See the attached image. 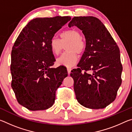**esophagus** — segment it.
<instances>
[{
    "label": "esophagus",
    "mask_w": 132,
    "mask_h": 132,
    "mask_svg": "<svg viewBox=\"0 0 132 132\" xmlns=\"http://www.w3.org/2000/svg\"><path fill=\"white\" fill-rule=\"evenodd\" d=\"M67 70H68V74H70L71 70V68H67Z\"/></svg>",
    "instance_id": "1"
}]
</instances>
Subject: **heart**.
<instances>
[{
	"mask_svg": "<svg viewBox=\"0 0 132 132\" xmlns=\"http://www.w3.org/2000/svg\"><path fill=\"white\" fill-rule=\"evenodd\" d=\"M60 39L56 37L51 38L50 41V50L53 54L57 55L65 46L67 51L64 52L56 60L58 65L71 67L77 63L78 54L84 52L86 44L81 38V34L75 29H70L62 32L59 34Z\"/></svg>",
	"mask_w": 132,
	"mask_h": 132,
	"instance_id": "heart-1",
	"label": "heart"
}]
</instances>
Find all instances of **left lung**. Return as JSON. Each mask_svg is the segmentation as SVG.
<instances>
[{
  "label": "left lung",
  "mask_w": 132,
  "mask_h": 132,
  "mask_svg": "<svg viewBox=\"0 0 132 132\" xmlns=\"http://www.w3.org/2000/svg\"><path fill=\"white\" fill-rule=\"evenodd\" d=\"M68 26L82 30L86 41L78 68L70 73L77 101L86 108H105L115 100L122 83L119 48L103 23L95 17H75Z\"/></svg>",
  "instance_id": "8db88e82"
}]
</instances>
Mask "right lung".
<instances>
[{
  "instance_id": "obj_1",
  "label": "right lung",
  "mask_w": 132,
  "mask_h": 132,
  "mask_svg": "<svg viewBox=\"0 0 132 132\" xmlns=\"http://www.w3.org/2000/svg\"><path fill=\"white\" fill-rule=\"evenodd\" d=\"M69 16L36 18L21 31L13 46L10 70L12 87L19 103L31 111L45 110L54 104L56 91L68 76L56 61L50 41Z\"/></svg>"
}]
</instances>
